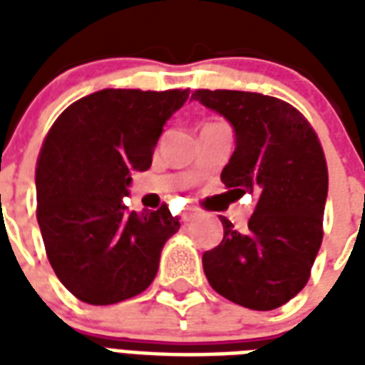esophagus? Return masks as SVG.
I'll list each match as a JSON object with an SVG mask.
<instances>
[{
  "instance_id": "esophagus-1",
  "label": "esophagus",
  "mask_w": 365,
  "mask_h": 365,
  "mask_svg": "<svg viewBox=\"0 0 365 365\" xmlns=\"http://www.w3.org/2000/svg\"><path fill=\"white\" fill-rule=\"evenodd\" d=\"M199 215H201V213H199L197 209H187V211L182 215V219L187 222V221H193V219H195V217H199Z\"/></svg>"
}]
</instances>
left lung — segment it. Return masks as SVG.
I'll use <instances>...</instances> for the list:
<instances>
[{
    "label": "left lung",
    "mask_w": 365,
    "mask_h": 365,
    "mask_svg": "<svg viewBox=\"0 0 365 365\" xmlns=\"http://www.w3.org/2000/svg\"><path fill=\"white\" fill-rule=\"evenodd\" d=\"M191 97L235 128L237 148L221 174L227 193L258 197L242 232L221 217V245L203 254L207 279L237 305L277 309L305 287L321 248L329 193L321 143L309 120L277 97L232 90Z\"/></svg>",
    "instance_id": "left-lung-1"
}]
</instances>
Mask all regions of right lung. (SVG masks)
Wrapping results in <instances>:
<instances>
[{
  "label": "right lung",
  "instance_id": "obj_1",
  "mask_svg": "<svg viewBox=\"0 0 365 365\" xmlns=\"http://www.w3.org/2000/svg\"><path fill=\"white\" fill-rule=\"evenodd\" d=\"M190 90H101L54 120L36 162V221L54 274L90 305L143 293L180 229L168 205L128 211L133 172L152 164L166 120Z\"/></svg>",
  "mask_w": 365,
  "mask_h": 365
}]
</instances>
